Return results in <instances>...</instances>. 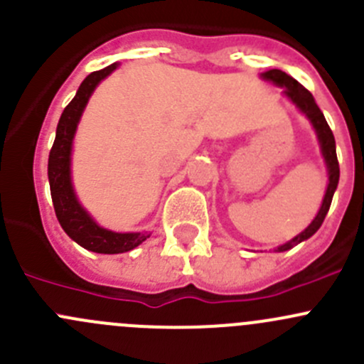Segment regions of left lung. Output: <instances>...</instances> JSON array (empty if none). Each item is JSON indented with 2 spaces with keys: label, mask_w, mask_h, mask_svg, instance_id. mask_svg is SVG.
Wrapping results in <instances>:
<instances>
[{
  "label": "left lung",
  "mask_w": 364,
  "mask_h": 364,
  "mask_svg": "<svg viewBox=\"0 0 364 364\" xmlns=\"http://www.w3.org/2000/svg\"><path fill=\"white\" fill-rule=\"evenodd\" d=\"M260 79L269 80V82H273L274 86L278 87H284L285 97H287L289 100L299 109V112L304 114V117L310 121V124L315 130V135H317L318 146H321V153L326 164V171H328V188H326L324 199H322L321 209H318V213L315 215V218L311 220V223L303 230V232L297 234L296 237H292V240L287 241L285 245H280L278 248H274V252H287L291 250V248H294L296 245H299L301 241H306L308 237L314 236V234L321 229L322 222H324L326 215H328L329 205H331L333 196H335L336 186H338V179H340V167H338V159H336L335 135H333L324 114H322L321 109H318V105L315 104L310 91L304 90L294 77L282 72V70L273 68L260 73Z\"/></svg>",
  "instance_id": "1"
}]
</instances>
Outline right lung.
I'll use <instances>...</instances> for the list:
<instances>
[{
  "instance_id": "1",
  "label": "right lung",
  "mask_w": 364,
  "mask_h": 364,
  "mask_svg": "<svg viewBox=\"0 0 364 364\" xmlns=\"http://www.w3.org/2000/svg\"><path fill=\"white\" fill-rule=\"evenodd\" d=\"M117 67L119 63H112L104 70L90 73L82 80L73 100L61 114L56 128V139H54L53 149L49 153V167H47L54 211H56L58 222L68 234L70 240L90 252L111 253V255L134 250L142 241L148 240L149 232H114L95 222L93 216L79 203L75 190H73L72 149L77 127H79V121L91 95L97 90L98 84L105 77L111 75Z\"/></svg>"
}]
</instances>
